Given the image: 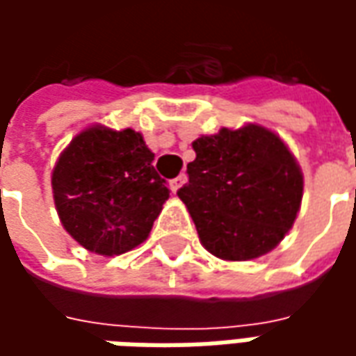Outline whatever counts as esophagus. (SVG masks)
Instances as JSON below:
<instances>
[{
	"mask_svg": "<svg viewBox=\"0 0 356 356\" xmlns=\"http://www.w3.org/2000/svg\"><path fill=\"white\" fill-rule=\"evenodd\" d=\"M185 181H186V175H185V173H181V175H177V177H175V179H171V183H170L171 193H173V194L177 193L179 188H181V186L185 185Z\"/></svg>",
	"mask_w": 356,
	"mask_h": 356,
	"instance_id": "esophagus-1",
	"label": "esophagus"
}]
</instances>
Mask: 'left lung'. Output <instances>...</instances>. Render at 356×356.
<instances>
[{
  "label": "left lung",
  "mask_w": 356,
  "mask_h": 356,
  "mask_svg": "<svg viewBox=\"0 0 356 356\" xmlns=\"http://www.w3.org/2000/svg\"><path fill=\"white\" fill-rule=\"evenodd\" d=\"M188 183L179 188L200 242L227 261L261 257L288 234L303 198V173L284 140L248 124L193 143Z\"/></svg>",
  "instance_id": "8db88e82"
}]
</instances>
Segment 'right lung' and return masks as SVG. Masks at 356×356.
<instances>
[{
	"mask_svg": "<svg viewBox=\"0 0 356 356\" xmlns=\"http://www.w3.org/2000/svg\"><path fill=\"white\" fill-rule=\"evenodd\" d=\"M154 154L133 129L93 125L58 156L51 185L60 223L78 244L120 255L145 242L170 198Z\"/></svg>",
	"mask_w": 356,
	"mask_h": 356,
	"instance_id": "1",
	"label": "right lung"
}]
</instances>
